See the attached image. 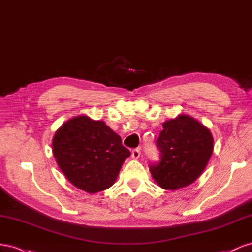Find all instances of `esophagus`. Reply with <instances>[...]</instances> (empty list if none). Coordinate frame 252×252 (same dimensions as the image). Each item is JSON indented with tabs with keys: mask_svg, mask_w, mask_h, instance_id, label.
I'll use <instances>...</instances> for the list:
<instances>
[{
	"mask_svg": "<svg viewBox=\"0 0 252 252\" xmlns=\"http://www.w3.org/2000/svg\"><path fill=\"white\" fill-rule=\"evenodd\" d=\"M140 156V149L139 148H136L132 151V157L135 158V159H137Z\"/></svg>",
	"mask_w": 252,
	"mask_h": 252,
	"instance_id": "1",
	"label": "esophagus"
}]
</instances>
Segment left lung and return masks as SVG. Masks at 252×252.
<instances>
[{"instance_id":"8db88e82","label":"left lung","mask_w":252,"mask_h":252,"mask_svg":"<svg viewBox=\"0 0 252 252\" xmlns=\"http://www.w3.org/2000/svg\"><path fill=\"white\" fill-rule=\"evenodd\" d=\"M162 127L156 140L160 160L149 170L162 189L177 190L203 173L213 152V137L209 128L185 114L164 121Z\"/></svg>"}]
</instances>
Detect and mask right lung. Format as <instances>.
<instances>
[{
    "instance_id": "add662e5",
    "label": "right lung",
    "mask_w": 252,
    "mask_h": 252,
    "mask_svg": "<svg viewBox=\"0 0 252 252\" xmlns=\"http://www.w3.org/2000/svg\"><path fill=\"white\" fill-rule=\"evenodd\" d=\"M53 153L68 181L89 193L110 188L131 154L104 121L88 116L63 124L53 138Z\"/></svg>"
}]
</instances>
